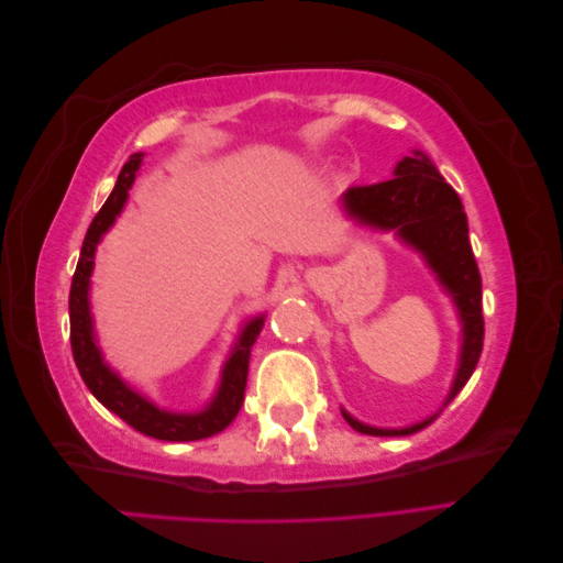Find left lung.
<instances>
[{"instance_id": "left-lung-1", "label": "left lung", "mask_w": 563, "mask_h": 563, "mask_svg": "<svg viewBox=\"0 0 563 563\" xmlns=\"http://www.w3.org/2000/svg\"><path fill=\"white\" fill-rule=\"evenodd\" d=\"M345 211L364 225L376 230H395L399 240L422 253V258L437 272L439 282L451 294L460 321H463V347L460 364L446 404L465 387L476 368L484 347V314H482V275L476 267L467 236V216L457 192L437 172V166L420 150L413 157H404L395 178L376 185H354L343 195ZM432 418L401 430L371 428L354 420L347 411L343 418L350 428L373 437H406L416 434Z\"/></svg>"}]
</instances>
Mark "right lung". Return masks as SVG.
I'll return each instance as SVG.
<instances>
[{"label":"right lung","instance_id":"add662e5","mask_svg":"<svg viewBox=\"0 0 563 563\" xmlns=\"http://www.w3.org/2000/svg\"><path fill=\"white\" fill-rule=\"evenodd\" d=\"M143 162L141 152L131 155V159L122 166L119 178L114 183V190L110 192L108 201L96 213L93 223L84 236L79 263L70 286V343H73V356L79 368L81 380L87 383L91 395L117 413L124 422H129L133 430L141 434L155 437L162 441H197L207 439L211 434L223 432L228 424L240 413L244 404V389H246V376H249V356L251 345L258 338L265 317L251 319L242 335L240 343L234 345L230 360L225 362L223 378H220V387L216 391L213 401L199 413H172L162 411L150 399H145L139 391L131 389L117 373L103 362L93 335V321L89 312V279L93 272V255L98 242L103 240V234L112 228L114 218L122 213L124 203L129 199V190L139 174Z\"/></svg>","mask_w":563,"mask_h":563}]
</instances>
